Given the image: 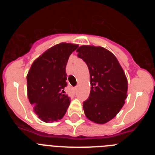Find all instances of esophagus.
<instances>
[{"label":"esophagus","instance_id":"obj_1","mask_svg":"<svg viewBox=\"0 0 155 155\" xmlns=\"http://www.w3.org/2000/svg\"><path fill=\"white\" fill-rule=\"evenodd\" d=\"M73 92L74 93H76L77 92V87H74V88H73Z\"/></svg>","mask_w":155,"mask_h":155}]
</instances>
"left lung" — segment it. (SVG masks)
Instances as JSON below:
<instances>
[{
  "instance_id": "left-lung-1",
  "label": "left lung",
  "mask_w": 155,
  "mask_h": 155,
  "mask_svg": "<svg viewBox=\"0 0 155 155\" xmlns=\"http://www.w3.org/2000/svg\"><path fill=\"white\" fill-rule=\"evenodd\" d=\"M78 57L87 64L91 91L83 102L87 118L103 124L114 118L125 103L128 88L124 70L113 53L101 46H81Z\"/></svg>"
}]
</instances>
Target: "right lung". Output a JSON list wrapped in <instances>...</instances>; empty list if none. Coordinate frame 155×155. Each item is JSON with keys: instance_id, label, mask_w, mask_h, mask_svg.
Returning a JSON list of instances; mask_svg holds the SVG:
<instances>
[{"instance_id": "1", "label": "right lung", "mask_w": 155, "mask_h": 155, "mask_svg": "<svg viewBox=\"0 0 155 155\" xmlns=\"http://www.w3.org/2000/svg\"><path fill=\"white\" fill-rule=\"evenodd\" d=\"M78 45L60 43L37 58L27 75L28 97L34 111L42 121L61 120L70 105L64 92L68 83L66 66Z\"/></svg>"}]
</instances>
